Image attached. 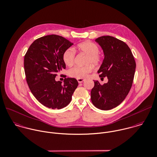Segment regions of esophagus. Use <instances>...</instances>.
<instances>
[{
  "instance_id": "34e87169",
  "label": "esophagus",
  "mask_w": 157,
  "mask_h": 157,
  "mask_svg": "<svg viewBox=\"0 0 157 157\" xmlns=\"http://www.w3.org/2000/svg\"><path fill=\"white\" fill-rule=\"evenodd\" d=\"M77 81H78V82L79 83H81V82H82L84 81H85V79H77Z\"/></svg>"
}]
</instances>
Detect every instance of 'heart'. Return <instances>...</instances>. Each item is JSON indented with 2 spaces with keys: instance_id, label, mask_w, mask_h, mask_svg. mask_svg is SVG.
<instances>
[{
  "instance_id": "heart-1",
  "label": "heart",
  "mask_w": 157,
  "mask_h": 157,
  "mask_svg": "<svg viewBox=\"0 0 157 157\" xmlns=\"http://www.w3.org/2000/svg\"><path fill=\"white\" fill-rule=\"evenodd\" d=\"M76 49L87 55V63L97 65L100 62L101 57L98 54L99 48L98 46L93 42L87 41L78 44ZM75 57V51L72 49H67L63 54V60L65 64L71 67L74 63ZM92 67L90 65L86 66H75L69 70V75L73 78L82 79L87 77L92 71Z\"/></svg>"
}]
</instances>
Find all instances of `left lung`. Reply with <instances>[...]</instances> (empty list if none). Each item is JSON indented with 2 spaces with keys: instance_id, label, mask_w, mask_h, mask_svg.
Here are the masks:
<instances>
[{
  "instance_id": "1",
  "label": "left lung",
  "mask_w": 157,
  "mask_h": 157,
  "mask_svg": "<svg viewBox=\"0 0 157 157\" xmlns=\"http://www.w3.org/2000/svg\"><path fill=\"white\" fill-rule=\"evenodd\" d=\"M104 52V59L98 73L108 82L101 85L94 81L91 90L93 105L101 110L112 109L125 98L132 86L136 62L128 46L111 36H102L95 40Z\"/></svg>"
}]
</instances>
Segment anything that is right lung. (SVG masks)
<instances>
[{"mask_svg":"<svg viewBox=\"0 0 157 157\" xmlns=\"http://www.w3.org/2000/svg\"><path fill=\"white\" fill-rule=\"evenodd\" d=\"M73 44L62 36L46 35L35 40L24 56L29 87L36 99L49 108L60 109L67 106L78 86L75 78H65L63 84L55 79L59 72L65 69L63 54Z\"/></svg>","mask_w":157,"mask_h":157,"instance_id":"1","label":"right lung"}]
</instances>
